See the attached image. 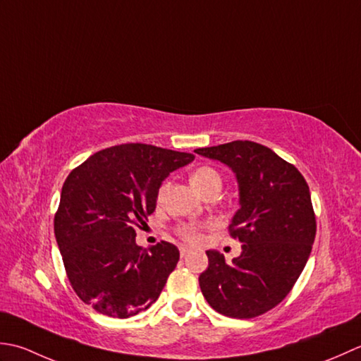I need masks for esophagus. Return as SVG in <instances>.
Returning <instances> with one entry per match:
<instances>
[{"label":"esophagus","mask_w":361,"mask_h":361,"mask_svg":"<svg viewBox=\"0 0 361 361\" xmlns=\"http://www.w3.org/2000/svg\"><path fill=\"white\" fill-rule=\"evenodd\" d=\"M191 249L187 247V246H179V252H180V257H185L187 254H190Z\"/></svg>","instance_id":"1"}]
</instances>
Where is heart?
<instances>
[{"label": "heart", "instance_id": "b5f03b06", "mask_svg": "<svg viewBox=\"0 0 361 361\" xmlns=\"http://www.w3.org/2000/svg\"><path fill=\"white\" fill-rule=\"evenodd\" d=\"M190 182H191V185L196 188L197 193L204 195L205 191H209L210 188H221L223 178H221V174H219V171L215 170L213 166L202 165V166H197L196 170H193V173L190 174ZM168 187H170V183H168L166 180L160 183V187L157 190V201L159 202L165 201L166 193H168ZM207 227H210V224H200L195 221L180 223L178 227H176V233H178L185 243H190V245H196V243H200L202 240L204 229H207Z\"/></svg>", "mask_w": 361, "mask_h": 361}]
</instances>
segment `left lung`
Instances as JSON below:
<instances>
[{"mask_svg": "<svg viewBox=\"0 0 361 361\" xmlns=\"http://www.w3.org/2000/svg\"><path fill=\"white\" fill-rule=\"evenodd\" d=\"M231 166L237 174L240 209L229 233L241 255L227 263L207 251L209 268L200 276L204 298L229 318L251 319L286 298L312 252L316 218L304 176L274 151L249 140L195 149Z\"/></svg>", "mask_w": 361, "mask_h": 361, "instance_id": "8db88e82", "label": "left lung"}]
</instances>
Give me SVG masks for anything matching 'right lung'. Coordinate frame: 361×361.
<instances>
[{
  "label": "right lung",
  "mask_w": 361,
  "mask_h": 361,
  "mask_svg": "<svg viewBox=\"0 0 361 361\" xmlns=\"http://www.w3.org/2000/svg\"><path fill=\"white\" fill-rule=\"evenodd\" d=\"M193 154L145 143L98 151L65 179L54 216V235L67 277L82 302L129 318L160 296L179 249L168 241L143 249L135 226L156 210L157 190Z\"/></svg>",
  "instance_id": "right-lung-1"
}]
</instances>
